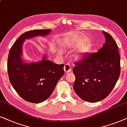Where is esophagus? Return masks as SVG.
Masks as SVG:
<instances>
[{"label":"esophagus","instance_id":"1","mask_svg":"<svg viewBox=\"0 0 127 127\" xmlns=\"http://www.w3.org/2000/svg\"><path fill=\"white\" fill-rule=\"evenodd\" d=\"M64 71L65 72H66V73L71 71V65L69 64H66L64 65Z\"/></svg>","mask_w":127,"mask_h":127}]
</instances>
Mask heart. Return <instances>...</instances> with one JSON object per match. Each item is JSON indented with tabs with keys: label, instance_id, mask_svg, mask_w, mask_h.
<instances>
[{
	"label": "heart",
	"instance_id": "1",
	"mask_svg": "<svg viewBox=\"0 0 127 127\" xmlns=\"http://www.w3.org/2000/svg\"><path fill=\"white\" fill-rule=\"evenodd\" d=\"M69 45H72V44L69 43ZM91 50H92V46L90 45H88L79 52V53L77 55V57L78 58H81V57H84V56L87 55L90 53Z\"/></svg>",
	"mask_w": 127,
	"mask_h": 127
}]
</instances>
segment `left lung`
<instances>
[{
	"label": "left lung",
	"instance_id": "8db88e82",
	"mask_svg": "<svg viewBox=\"0 0 127 127\" xmlns=\"http://www.w3.org/2000/svg\"><path fill=\"white\" fill-rule=\"evenodd\" d=\"M105 43L99 51L84 56L75 62L73 89L82 100L99 102L110 94L120 74V56L116 42L109 33L103 31Z\"/></svg>",
	"mask_w": 127,
	"mask_h": 127
}]
</instances>
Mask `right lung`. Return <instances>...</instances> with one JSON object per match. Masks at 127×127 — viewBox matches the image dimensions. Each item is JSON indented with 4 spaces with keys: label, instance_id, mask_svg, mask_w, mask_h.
Wrapping results in <instances>:
<instances>
[{
    "label": "right lung",
    "instance_id": "add662e5",
    "mask_svg": "<svg viewBox=\"0 0 127 127\" xmlns=\"http://www.w3.org/2000/svg\"><path fill=\"white\" fill-rule=\"evenodd\" d=\"M51 30H35L23 33L11 46L8 54L7 71L10 82L17 94L25 100L41 103L50 96L57 82L63 76L64 64L46 60L27 63L22 59V46L27 39L46 36Z\"/></svg>",
    "mask_w": 127,
    "mask_h": 127
}]
</instances>
